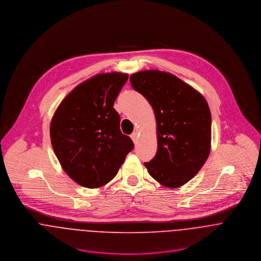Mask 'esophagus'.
I'll return each instance as SVG.
<instances>
[{"label": "esophagus", "mask_w": 261, "mask_h": 261, "mask_svg": "<svg viewBox=\"0 0 261 261\" xmlns=\"http://www.w3.org/2000/svg\"><path fill=\"white\" fill-rule=\"evenodd\" d=\"M130 138H132V140L134 141L135 145H137V143H138V134H137V133H133L132 136H130Z\"/></svg>", "instance_id": "esophagus-1"}]
</instances>
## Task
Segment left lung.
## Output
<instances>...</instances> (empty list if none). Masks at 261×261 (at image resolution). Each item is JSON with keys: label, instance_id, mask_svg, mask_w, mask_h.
Masks as SVG:
<instances>
[{"label": "left lung", "instance_id": "left-lung-1", "mask_svg": "<svg viewBox=\"0 0 261 261\" xmlns=\"http://www.w3.org/2000/svg\"><path fill=\"white\" fill-rule=\"evenodd\" d=\"M156 119L158 149L145 166L160 184L177 188L189 182L210 153L211 113L205 98L177 76L159 70L130 75Z\"/></svg>", "mask_w": 261, "mask_h": 261}]
</instances>
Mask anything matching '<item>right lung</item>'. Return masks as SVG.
I'll list each match as a JSON object with an SVG mask.
<instances>
[{
    "mask_svg": "<svg viewBox=\"0 0 261 261\" xmlns=\"http://www.w3.org/2000/svg\"><path fill=\"white\" fill-rule=\"evenodd\" d=\"M126 80L127 74L118 72L96 75L76 86L54 113L50 125L54 152L81 186L94 189L112 181L134 149L113 109Z\"/></svg>",
    "mask_w": 261,
    "mask_h": 261,
    "instance_id": "right-lung-1",
    "label": "right lung"
}]
</instances>
